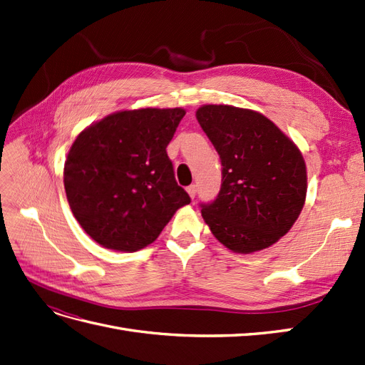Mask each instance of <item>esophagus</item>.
Instances as JSON below:
<instances>
[{
    "mask_svg": "<svg viewBox=\"0 0 365 365\" xmlns=\"http://www.w3.org/2000/svg\"><path fill=\"white\" fill-rule=\"evenodd\" d=\"M187 193H189V196L192 197V200H193V197L196 196V185L195 184H192V185H189V187H187Z\"/></svg>",
    "mask_w": 365,
    "mask_h": 365,
    "instance_id": "1",
    "label": "esophagus"
}]
</instances>
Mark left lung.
I'll return each instance as SVG.
<instances>
[{
  "label": "left lung",
  "mask_w": 365,
  "mask_h": 365,
  "mask_svg": "<svg viewBox=\"0 0 365 365\" xmlns=\"http://www.w3.org/2000/svg\"><path fill=\"white\" fill-rule=\"evenodd\" d=\"M196 118L222 163L216 201L202 205L205 224L233 252L269 248L292 228L306 201L307 172L300 149L252 109L202 105Z\"/></svg>",
  "instance_id": "1"
}]
</instances>
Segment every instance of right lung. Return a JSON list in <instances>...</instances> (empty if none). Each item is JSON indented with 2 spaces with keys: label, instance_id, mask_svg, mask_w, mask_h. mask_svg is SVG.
<instances>
[{
  "label": "right lung",
  "instance_id": "1",
  "mask_svg": "<svg viewBox=\"0 0 365 365\" xmlns=\"http://www.w3.org/2000/svg\"><path fill=\"white\" fill-rule=\"evenodd\" d=\"M182 108L123 109L76 137L63 185L77 222L103 248L134 252L155 240L190 197L175 181L165 148Z\"/></svg>",
  "mask_w": 365,
  "mask_h": 365
}]
</instances>
